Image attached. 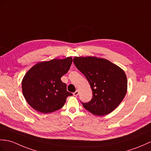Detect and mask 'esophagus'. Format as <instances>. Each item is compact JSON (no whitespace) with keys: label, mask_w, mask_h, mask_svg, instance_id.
<instances>
[{"label":"esophagus","mask_w":151,"mask_h":151,"mask_svg":"<svg viewBox=\"0 0 151 151\" xmlns=\"http://www.w3.org/2000/svg\"><path fill=\"white\" fill-rule=\"evenodd\" d=\"M78 94H79L78 91L76 90L75 93H73V95H74V96H77V95H78Z\"/></svg>","instance_id":"esophagus-1"}]
</instances>
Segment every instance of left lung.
I'll list each match as a JSON object with an SVG mask.
<instances>
[{
  "mask_svg": "<svg viewBox=\"0 0 151 151\" xmlns=\"http://www.w3.org/2000/svg\"><path fill=\"white\" fill-rule=\"evenodd\" d=\"M73 62L86 76L93 91L83 107L97 116L109 114L123 100L127 90V76L123 69L106 59L93 57H75Z\"/></svg>",
  "mask_w": 151,
  "mask_h": 151,
  "instance_id": "left-lung-1",
  "label": "left lung"
}]
</instances>
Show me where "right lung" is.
<instances>
[{"label":"right lung","instance_id":"add662e5","mask_svg":"<svg viewBox=\"0 0 151 151\" xmlns=\"http://www.w3.org/2000/svg\"><path fill=\"white\" fill-rule=\"evenodd\" d=\"M72 62V57L41 62L26 73L22 89L31 107L42 113H50L64 106L67 97L73 94L60 78L68 73Z\"/></svg>","mask_w":151,"mask_h":151}]
</instances>
